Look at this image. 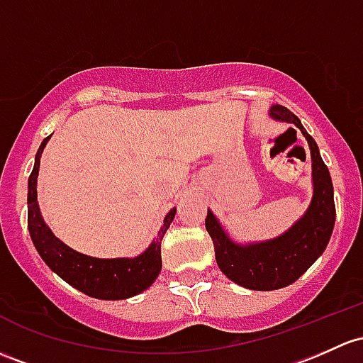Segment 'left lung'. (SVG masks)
<instances>
[{
    "label": "left lung",
    "mask_w": 363,
    "mask_h": 363,
    "mask_svg": "<svg viewBox=\"0 0 363 363\" xmlns=\"http://www.w3.org/2000/svg\"><path fill=\"white\" fill-rule=\"evenodd\" d=\"M269 116L294 123L308 140L311 151L313 198L306 213L284 235L249 245L233 242L211 211L205 219L219 269L231 281L250 291H277L294 284L323 254L335 223L333 179L315 139L301 125L299 118L284 106H273Z\"/></svg>",
    "instance_id": "left-lung-1"
}]
</instances>
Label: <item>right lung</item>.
I'll use <instances>...</instances> for the list:
<instances>
[{
    "label": "right lung",
    "instance_id": "right-lung-1",
    "mask_svg": "<svg viewBox=\"0 0 363 363\" xmlns=\"http://www.w3.org/2000/svg\"><path fill=\"white\" fill-rule=\"evenodd\" d=\"M50 137L48 135L41 143L28 182V228L38 254L41 255L45 264L64 281L95 299H128L146 291L162 272V240L174 220L175 208L165 216L158 236L152 240L147 250L137 257L99 259L72 250L53 235L50 228L45 224L38 207L36 182L40 158Z\"/></svg>",
    "mask_w": 363,
    "mask_h": 363
}]
</instances>
